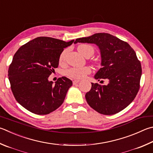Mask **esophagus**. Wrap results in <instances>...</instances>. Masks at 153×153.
I'll return each instance as SVG.
<instances>
[{
    "mask_svg": "<svg viewBox=\"0 0 153 153\" xmlns=\"http://www.w3.org/2000/svg\"><path fill=\"white\" fill-rule=\"evenodd\" d=\"M79 82V80H78V79L74 80V81H73V84H74V85H76V84H78Z\"/></svg>",
    "mask_w": 153,
    "mask_h": 153,
    "instance_id": "esophagus-1",
    "label": "esophagus"
}]
</instances>
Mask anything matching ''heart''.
<instances>
[{
	"label": "heart",
	"instance_id": "1",
	"mask_svg": "<svg viewBox=\"0 0 153 153\" xmlns=\"http://www.w3.org/2000/svg\"><path fill=\"white\" fill-rule=\"evenodd\" d=\"M77 50L80 54L85 57H90L94 54V49L92 46L88 44H82L77 47ZM65 51H63L59 57V62H62L64 60ZM91 72V69L88 67L84 68H72L65 71V75L72 79H80L85 77Z\"/></svg>",
	"mask_w": 153,
	"mask_h": 153
}]
</instances>
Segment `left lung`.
I'll return each instance as SVG.
<instances>
[{
  "label": "left lung",
  "mask_w": 153,
  "mask_h": 153,
  "mask_svg": "<svg viewBox=\"0 0 153 153\" xmlns=\"http://www.w3.org/2000/svg\"><path fill=\"white\" fill-rule=\"evenodd\" d=\"M94 43L98 47L101 66L96 79L108 81L107 85L91 83L85 99L90 106L104 115L120 112L134 100L140 88V62L128 43L109 33H95L78 38L74 43Z\"/></svg>",
  "instance_id": "8db88e82"
}]
</instances>
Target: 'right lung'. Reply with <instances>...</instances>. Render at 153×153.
Segmentation results:
<instances>
[{
	"mask_svg": "<svg viewBox=\"0 0 153 153\" xmlns=\"http://www.w3.org/2000/svg\"><path fill=\"white\" fill-rule=\"evenodd\" d=\"M68 42L48 37H39L21 46L9 66L8 76L16 100L30 112L45 115L53 112L64 101L71 80L59 77L57 82L49 77L59 65L63 49Z\"/></svg>",
	"mask_w": 153,
	"mask_h": 153,
	"instance_id": "right-lung-1",
	"label": "right lung"
}]
</instances>
